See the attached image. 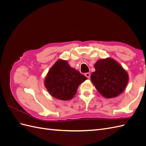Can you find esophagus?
Returning <instances> with one entry per match:
<instances>
[{
	"instance_id": "1",
	"label": "esophagus",
	"mask_w": 146,
	"mask_h": 146,
	"mask_svg": "<svg viewBox=\"0 0 146 146\" xmlns=\"http://www.w3.org/2000/svg\"><path fill=\"white\" fill-rule=\"evenodd\" d=\"M85 76L88 78H90V74L89 72H87V73L85 74Z\"/></svg>"
}]
</instances>
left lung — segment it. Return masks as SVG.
<instances>
[{
  "label": "left lung",
  "mask_w": 146,
  "mask_h": 146,
  "mask_svg": "<svg viewBox=\"0 0 146 146\" xmlns=\"http://www.w3.org/2000/svg\"><path fill=\"white\" fill-rule=\"evenodd\" d=\"M95 72L91 76L92 83L105 98H113L124 91L129 81L126 70L116 61L107 58L97 61Z\"/></svg>",
  "instance_id": "left-lung-1"
}]
</instances>
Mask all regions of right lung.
Returning a JSON list of instances; mask_svg holds the SVG:
<instances>
[{"instance_id": "add662e5", "label": "right lung", "mask_w": 146, "mask_h": 146, "mask_svg": "<svg viewBox=\"0 0 146 146\" xmlns=\"http://www.w3.org/2000/svg\"><path fill=\"white\" fill-rule=\"evenodd\" d=\"M86 79L87 77L70 67L67 61L58 60L48 70L44 85L55 98L69 100L74 98L78 86Z\"/></svg>"}]
</instances>
